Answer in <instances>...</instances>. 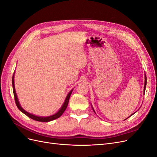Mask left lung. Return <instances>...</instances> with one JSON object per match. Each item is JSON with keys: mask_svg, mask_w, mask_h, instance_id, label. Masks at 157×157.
Masks as SVG:
<instances>
[{"mask_svg": "<svg viewBox=\"0 0 157 157\" xmlns=\"http://www.w3.org/2000/svg\"><path fill=\"white\" fill-rule=\"evenodd\" d=\"M145 84H144V92H145V88H146V84H147V77H146V76H145ZM131 115V116H132ZM129 117H128L127 118H129ZM127 118H126V119H127ZM126 120V119H125Z\"/></svg>", "mask_w": 157, "mask_h": 157, "instance_id": "obj_1", "label": "left lung"}]
</instances>
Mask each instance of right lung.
<instances>
[{"mask_svg": "<svg viewBox=\"0 0 157 157\" xmlns=\"http://www.w3.org/2000/svg\"><path fill=\"white\" fill-rule=\"evenodd\" d=\"M12 86H13V96H14V99H15V102H16V104L17 108L20 109V110L23 113H24L25 115H26L27 117H29V118H32L33 120H35V121H39V122H49V121H51L55 120V119H56V118H58L60 117L61 115H62V114L64 113L66 108H67V107L68 103H69V98H70V96H71V93H72V91H73V90H72L68 94L67 98H66V99H65V102L63 103V105H62V107H61V108L59 109V111L58 113H56L55 115H52V116H50V117H37V116H35V115H32V114H30L29 113H27V111H25L24 109H23L20 106V103H19V101H18L17 98L16 93L15 86H14L13 75V77H12Z\"/></svg>", "mask_w": 157, "mask_h": 157, "instance_id": "right-lung-1", "label": "right lung"}]
</instances>
